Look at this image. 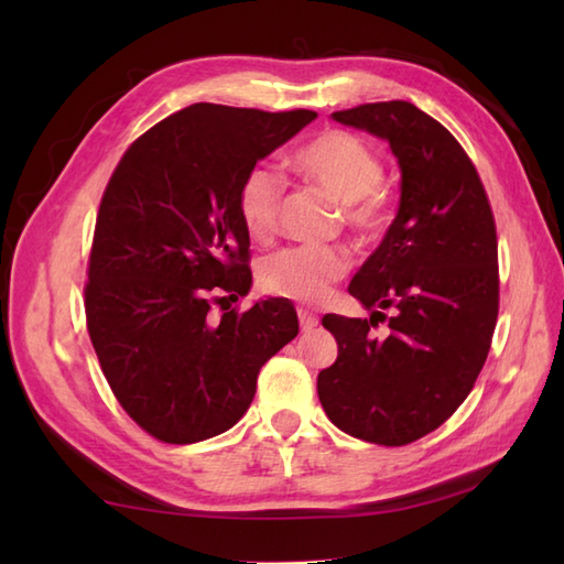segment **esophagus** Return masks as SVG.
<instances>
[{"instance_id":"obj_1","label":"esophagus","mask_w":564,"mask_h":564,"mask_svg":"<svg viewBox=\"0 0 564 564\" xmlns=\"http://www.w3.org/2000/svg\"><path fill=\"white\" fill-rule=\"evenodd\" d=\"M297 319H301L303 332H313L319 325V319L313 313H307V310H297Z\"/></svg>"}]
</instances>
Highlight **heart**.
Here are the masks:
<instances>
[{
	"label": "heart",
	"instance_id": "b5f03b06",
	"mask_svg": "<svg viewBox=\"0 0 564 564\" xmlns=\"http://www.w3.org/2000/svg\"><path fill=\"white\" fill-rule=\"evenodd\" d=\"M293 172L315 182L344 203V218L356 230H376L382 220V162L378 152L346 130H322L303 142L291 154ZM283 200V178L257 166L251 170L237 194L239 218L251 239L273 237L279 227V210ZM349 269V259L334 247H295L279 251L267 259L261 269V285L273 295L293 301L317 303L327 295L329 285L337 283Z\"/></svg>",
	"mask_w": 564,
	"mask_h": 564
}]
</instances>
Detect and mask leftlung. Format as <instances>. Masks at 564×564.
I'll use <instances>...</instances> for the list:
<instances>
[{
	"instance_id": "obj_1",
	"label": "left lung",
	"mask_w": 564,
	"mask_h": 564,
	"mask_svg": "<svg viewBox=\"0 0 564 564\" xmlns=\"http://www.w3.org/2000/svg\"><path fill=\"white\" fill-rule=\"evenodd\" d=\"M332 118L386 140L402 184L398 215L349 285L370 317H322L339 356L317 394L349 436L404 446L458 410L487 361L499 313L495 215L460 142L414 104ZM386 318L391 334L378 340L369 327Z\"/></svg>"
}]
</instances>
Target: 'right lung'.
I'll list each match as a JSON object with an SVG mask.
<instances>
[{"label":"right lung","mask_w":564,"mask_h":564,"mask_svg":"<svg viewBox=\"0 0 564 564\" xmlns=\"http://www.w3.org/2000/svg\"><path fill=\"white\" fill-rule=\"evenodd\" d=\"M315 118L194 104L118 162L97 215L84 307L116 400L150 436L184 446L235 426L261 366L297 337L285 297L218 322L208 313L251 289L239 186Z\"/></svg>","instance_id":"obj_1"}]
</instances>
